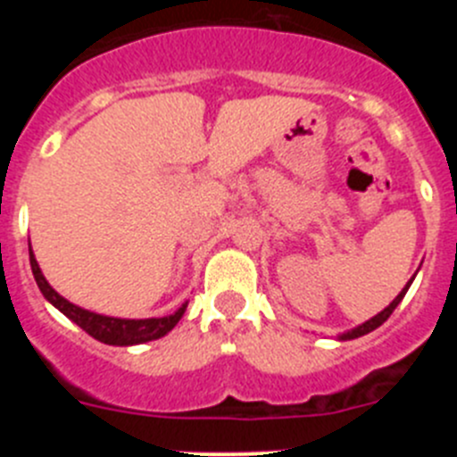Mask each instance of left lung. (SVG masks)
I'll use <instances>...</instances> for the list:
<instances>
[{"label": "left lung", "instance_id": "left-lung-1", "mask_svg": "<svg viewBox=\"0 0 457 457\" xmlns=\"http://www.w3.org/2000/svg\"><path fill=\"white\" fill-rule=\"evenodd\" d=\"M414 277H417V274H414ZM414 277H411L410 281H407V284H405V288H403L401 293L395 295V300L391 302V304L386 306V309H382V311H379V313H378V316H373V318H370V320L361 322V325H357V327H354V329H348V332L338 334V337H337L338 341H353V338L364 337V334H369V332H373V329H378V327L382 325V322H385L386 318L391 316V313H394V309H395V306L401 304V300H403V297H405L407 288H410V286H411V281H414Z\"/></svg>", "mask_w": 457, "mask_h": 457}]
</instances>
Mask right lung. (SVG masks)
Wrapping results in <instances>:
<instances>
[{
    "label": "right lung",
    "instance_id": "1",
    "mask_svg": "<svg viewBox=\"0 0 457 457\" xmlns=\"http://www.w3.org/2000/svg\"><path fill=\"white\" fill-rule=\"evenodd\" d=\"M29 263H31V272H34L36 284H38L43 297H46L52 306H56V309L62 311L63 316L71 318L75 325L82 327L88 337H93L100 343H107V345H139V343H148V341H155V338H162L164 334H169L173 327L179 325L185 309H187V302H185L179 311H173L171 316L141 318V320L93 313V311L82 309V306L68 302L66 297H62V295L56 293V290L47 284V278L43 277V272H40L38 261H36L31 249H29Z\"/></svg>",
    "mask_w": 457,
    "mask_h": 457
}]
</instances>
